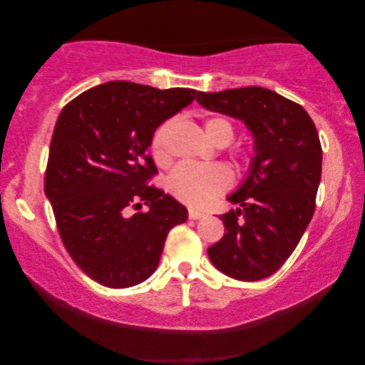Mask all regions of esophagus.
<instances>
[{"label": "esophagus", "mask_w": 365, "mask_h": 365, "mask_svg": "<svg viewBox=\"0 0 365 365\" xmlns=\"http://www.w3.org/2000/svg\"><path fill=\"white\" fill-rule=\"evenodd\" d=\"M206 216L202 211H197V209H189V219H201Z\"/></svg>", "instance_id": "34e87169"}]
</instances>
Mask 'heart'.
<instances>
[{
  "mask_svg": "<svg viewBox=\"0 0 365 365\" xmlns=\"http://www.w3.org/2000/svg\"><path fill=\"white\" fill-rule=\"evenodd\" d=\"M171 124L166 123L154 133L151 151L158 163L168 159L166 139ZM204 133L214 144H229L234 138V126L226 118H211L204 123ZM231 186V174L224 166H197V164H179L168 179V187L174 197L192 207H204L214 197Z\"/></svg>",
  "mask_w": 365,
  "mask_h": 365,
  "instance_id": "heart-1",
  "label": "heart"
}]
</instances>
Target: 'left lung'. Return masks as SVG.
<instances>
[{"mask_svg":"<svg viewBox=\"0 0 365 365\" xmlns=\"http://www.w3.org/2000/svg\"><path fill=\"white\" fill-rule=\"evenodd\" d=\"M209 111L246 124L254 138L247 176L227 201L222 239L207 249L211 262L237 281L272 276L301 241L316 209L322 149L306 109L271 89L249 86L197 93Z\"/></svg>","mask_w":365,"mask_h":365,"instance_id":"obj_1","label":"left lung"}]
</instances>
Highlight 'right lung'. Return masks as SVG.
<instances>
[{
	"label": "right lung",
	"instance_id": "1",
	"mask_svg": "<svg viewBox=\"0 0 365 365\" xmlns=\"http://www.w3.org/2000/svg\"><path fill=\"white\" fill-rule=\"evenodd\" d=\"M186 88L109 81L68 103L54 126L44 178L64 247L84 274L124 289L156 271L168 232L187 209L148 186L154 131L194 101ZM148 206L129 215L131 207Z\"/></svg>",
	"mask_w": 365,
	"mask_h": 365
}]
</instances>
